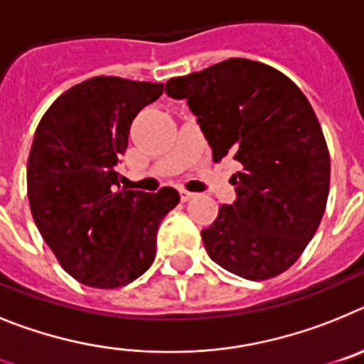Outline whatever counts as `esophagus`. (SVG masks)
<instances>
[{"label": "esophagus", "mask_w": 364, "mask_h": 364, "mask_svg": "<svg viewBox=\"0 0 364 364\" xmlns=\"http://www.w3.org/2000/svg\"><path fill=\"white\" fill-rule=\"evenodd\" d=\"M179 196H181V201H191L196 194L194 192H188L185 191V188H181V191H179Z\"/></svg>", "instance_id": "34e87169"}]
</instances>
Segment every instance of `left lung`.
I'll list each match as a JSON object with an SVG mask.
<instances>
[{"label":"left lung","mask_w":364,"mask_h":364,"mask_svg":"<svg viewBox=\"0 0 364 364\" xmlns=\"http://www.w3.org/2000/svg\"><path fill=\"white\" fill-rule=\"evenodd\" d=\"M164 91L186 99L216 163L229 156L242 164L230 178L236 201L201 230L208 257L247 280L289 269L314 238L330 191V154L306 95L247 58L170 78Z\"/></svg>","instance_id":"1"}]
</instances>
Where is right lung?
<instances>
[{
    "instance_id": "add662e5",
    "label": "right lung",
    "mask_w": 364,
    "mask_h": 364,
    "mask_svg": "<svg viewBox=\"0 0 364 364\" xmlns=\"http://www.w3.org/2000/svg\"><path fill=\"white\" fill-rule=\"evenodd\" d=\"M163 84L95 77L60 95L42 117L27 163L34 223L60 265L99 289L134 282L156 258L157 229L179 192L126 191L117 163L129 126Z\"/></svg>"
}]
</instances>
